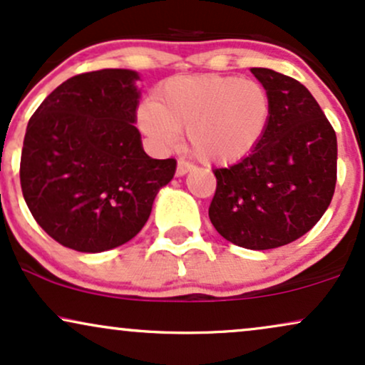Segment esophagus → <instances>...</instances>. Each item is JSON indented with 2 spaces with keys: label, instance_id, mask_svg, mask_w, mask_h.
<instances>
[{
  "label": "esophagus",
  "instance_id": "34e87169",
  "mask_svg": "<svg viewBox=\"0 0 365 365\" xmlns=\"http://www.w3.org/2000/svg\"><path fill=\"white\" fill-rule=\"evenodd\" d=\"M192 168H194V165L192 163H188V161H185V160H178L177 177H183V175H187Z\"/></svg>",
  "mask_w": 365,
  "mask_h": 365
}]
</instances>
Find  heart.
Wrapping results in <instances>:
<instances>
[{
	"label": "heart",
	"mask_w": 365,
	"mask_h": 365,
	"mask_svg": "<svg viewBox=\"0 0 365 365\" xmlns=\"http://www.w3.org/2000/svg\"><path fill=\"white\" fill-rule=\"evenodd\" d=\"M272 102L260 83L221 74L175 76L140 103V130L171 146L187 129V144L200 160L230 165L257 149L270 124Z\"/></svg>",
	"instance_id": "obj_1"
}]
</instances>
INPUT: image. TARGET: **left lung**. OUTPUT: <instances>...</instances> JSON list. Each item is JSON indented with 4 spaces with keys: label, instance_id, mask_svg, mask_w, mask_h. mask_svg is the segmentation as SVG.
Segmentation results:
<instances>
[{
    "label": "left lung",
    "instance_id": "obj_1",
    "mask_svg": "<svg viewBox=\"0 0 365 365\" xmlns=\"http://www.w3.org/2000/svg\"><path fill=\"white\" fill-rule=\"evenodd\" d=\"M252 73L270 95L269 129L252 155L214 170L209 217L231 243L270 250L306 235L330 205L336 134L304 85L267 68Z\"/></svg>",
    "mask_w": 365,
    "mask_h": 365
}]
</instances>
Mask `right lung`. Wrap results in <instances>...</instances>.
Listing matches in <instances>:
<instances>
[{
    "mask_svg": "<svg viewBox=\"0 0 365 365\" xmlns=\"http://www.w3.org/2000/svg\"><path fill=\"white\" fill-rule=\"evenodd\" d=\"M138 73L100 69L56 88L30 117L20 160L24 199L66 248L98 253L133 240L177 160H153L135 129Z\"/></svg>",
    "mask_w": 365,
    "mask_h": 365,
    "instance_id": "right-lung-1",
    "label": "right lung"
}]
</instances>
